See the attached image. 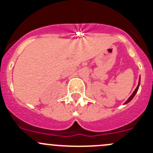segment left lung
<instances>
[{"label":"left lung","mask_w":153,"mask_h":153,"mask_svg":"<svg viewBox=\"0 0 153 153\" xmlns=\"http://www.w3.org/2000/svg\"><path fill=\"white\" fill-rule=\"evenodd\" d=\"M140 81H141V77H139V80H138V86H137V87H136V89H135V91H134L133 92H132V95H130V96H129V98H128L127 100H126V101H125L124 102V104H128V103L129 102V101H131L132 100V98H134V97H135V94L137 93V92H138V88H139V86H140Z\"/></svg>","instance_id":"1"}]
</instances>
